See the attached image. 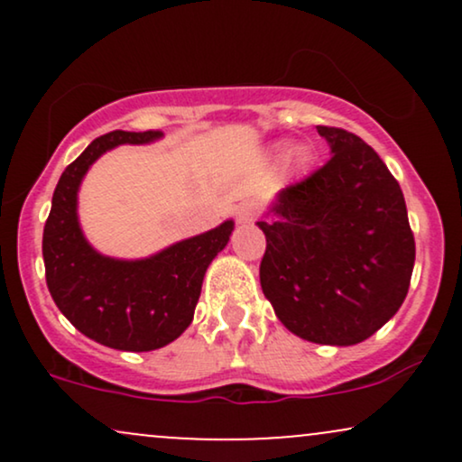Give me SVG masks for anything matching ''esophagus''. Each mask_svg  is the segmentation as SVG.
<instances>
[{
	"mask_svg": "<svg viewBox=\"0 0 462 462\" xmlns=\"http://www.w3.org/2000/svg\"><path fill=\"white\" fill-rule=\"evenodd\" d=\"M256 213H258L256 201H243V204H238L236 208V221L238 224H249V221L256 217Z\"/></svg>",
	"mask_w": 462,
	"mask_h": 462,
	"instance_id": "34e87169",
	"label": "esophagus"
}]
</instances>
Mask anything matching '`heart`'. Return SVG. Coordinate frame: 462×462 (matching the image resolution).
<instances>
[{
	"instance_id": "b5f03b06",
	"label": "heart",
	"mask_w": 462,
	"mask_h": 462,
	"mask_svg": "<svg viewBox=\"0 0 462 462\" xmlns=\"http://www.w3.org/2000/svg\"><path fill=\"white\" fill-rule=\"evenodd\" d=\"M275 153H278V156H289V161L293 162L295 169H306V167H309V162H310L309 147L300 145V147H293V150H291L289 141L275 143Z\"/></svg>"
}]
</instances>
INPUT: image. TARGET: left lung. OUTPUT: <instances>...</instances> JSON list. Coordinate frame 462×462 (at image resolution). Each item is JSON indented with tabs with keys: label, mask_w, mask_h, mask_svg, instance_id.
Instances as JSON below:
<instances>
[{
	"label": "left lung",
	"mask_w": 462,
	"mask_h": 462,
	"mask_svg": "<svg viewBox=\"0 0 462 462\" xmlns=\"http://www.w3.org/2000/svg\"><path fill=\"white\" fill-rule=\"evenodd\" d=\"M332 158L278 190L269 219L261 286L286 330L319 346L347 347L400 310L415 264L400 184L363 139L317 125Z\"/></svg>",
	"instance_id": "1"
}]
</instances>
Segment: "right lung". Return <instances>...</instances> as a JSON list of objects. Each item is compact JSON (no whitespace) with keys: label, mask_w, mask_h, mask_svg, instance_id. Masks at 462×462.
Returning <instances> with one entry per match:
<instances>
[{"label":"right lung","mask_w":462,"mask_h":462,"mask_svg":"<svg viewBox=\"0 0 462 462\" xmlns=\"http://www.w3.org/2000/svg\"><path fill=\"white\" fill-rule=\"evenodd\" d=\"M162 132L115 130L95 139L58 180L43 230L47 289L84 337L121 352L169 346L193 321L208 264L230 241L235 221L182 238L147 258L104 256L84 236L78 193L91 164L119 145H147Z\"/></svg>","instance_id":"obj_1"}]
</instances>
